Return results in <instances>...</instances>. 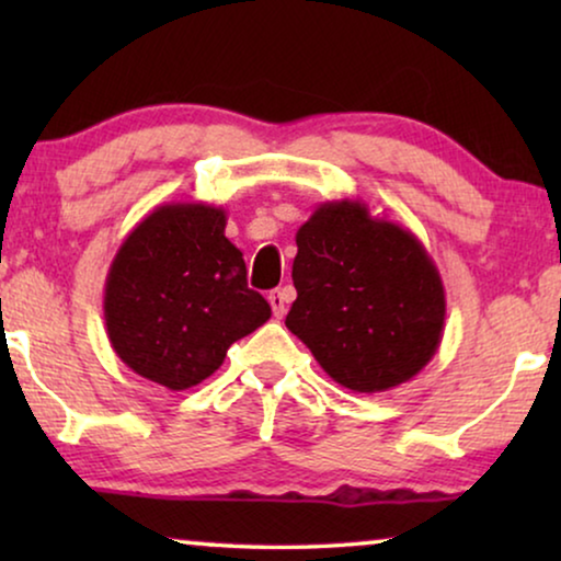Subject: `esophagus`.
I'll return each mask as SVG.
<instances>
[{
  "label": "esophagus",
  "mask_w": 561,
  "mask_h": 561,
  "mask_svg": "<svg viewBox=\"0 0 561 561\" xmlns=\"http://www.w3.org/2000/svg\"><path fill=\"white\" fill-rule=\"evenodd\" d=\"M267 301H271L275 317L280 319L283 313H286V306H288V301H290V288H275V290H271V296H267Z\"/></svg>",
  "instance_id": "1"
}]
</instances>
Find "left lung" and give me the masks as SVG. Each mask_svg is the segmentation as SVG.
Listing matches in <instances>:
<instances>
[{
	"instance_id": "1",
	"label": "left lung",
	"mask_w": 561,
	"mask_h": 561,
	"mask_svg": "<svg viewBox=\"0 0 561 561\" xmlns=\"http://www.w3.org/2000/svg\"><path fill=\"white\" fill-rule=\"evenodd\" d=\"M286 327L329 378L355 393L411 380L439 350L442 275L419 237L363 202L319 204L296 232Z\"/></svg>"
}]
</instances>
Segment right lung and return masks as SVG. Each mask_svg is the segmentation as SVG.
I'll use <instances>...</instances> for the list:
<instances>
[{
  "label": "right lung",
  "instance_id": "obj_1",
  "mask_svg": "<svg viewBox=\"0 0 561 561\" xmlns=\"http://www.w3.org/2000/svg\"><path fill=\"white\" fill-rule=\"evenodd\" d=\"M227 214L202 202L152 209L119 244L104 286L112 350L142 378L186 390L225 363L237 340L271 319L248 288Z\"/></svg>",
  "mask_w": 561,
  "mask_h": 561
}]
</instances>
